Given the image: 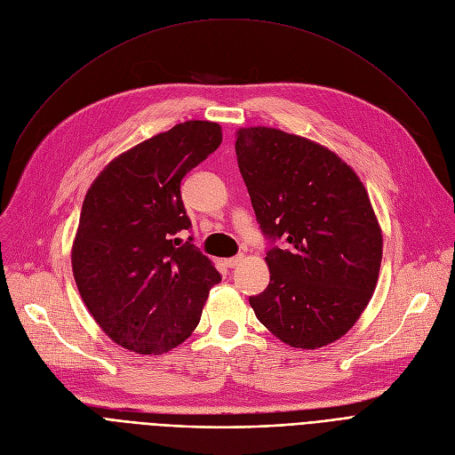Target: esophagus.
Here are the masks:
<instances>
[{
  "instance_id": "obj_1",
  "label": "esophagus",
  "mask_w": 455,
  "mask_h": 455,
  "mask_svg": "<svg viewBox=\"0 0 455 455\" xmlns=\"http://www.w3.org/2000/svg\"><path fill=\"white\" fill-rule=\"evenodd\" d=\"M243 261V254H237V256H232V258H227L225 259V266L227 267H230V269H234V267H237Z\"/></svg>"
}]
</instances>
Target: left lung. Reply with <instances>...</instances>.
Listing matches in <instances>:
<instances>
[{"instance_id":"8db88e82","label":"left lung","mask_w":455,"mask_h":455,"mask_svg":"<svg viewBox=\"0 0 455 455\" xmlns=\"http://www.w3.org/2000/svg\"><path fill=\"white\" fill-rule=\"evenodd\" d=\"M235 136L237 165L269 240L271 280L249 299L254 314L295 348L333 343L360 319L379 273L381 230L367 189L315 141L269 127Z\"/></svg>"}]
</instances>
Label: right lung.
Listing matches in <instances>:
<instances>
[{
	"mask_svg": "<svg viewBox=\"0 0 455 455\" xmlns=\"http://www.w3.org/2000/svg\"><path fill=\"white\" fill-rule=\"evenodd\" d=\"M221 140L218 124H179L114 158L84 197L71 249L77 288L95 323L132 352L186 341L221 282L194 237H179L191 228L180 182Z\"/></svg>",
	"mask_w": 455,
	"mask_h": 455,
	"instance_id": "obj_1",
	"label": "right lung"
}]
</instances>
